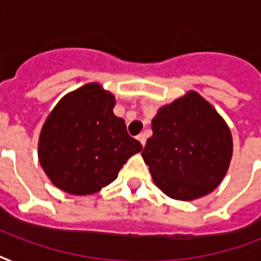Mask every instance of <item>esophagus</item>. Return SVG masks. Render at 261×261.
<instances>
[{"mask_svg": "<svg viewBox=\"0 0 261 261\" xmlns=\"http://www.w3.org/2000/svg\"><path fill=\"white\" fill-rule=\"evenodd\" d=\"M137 139H138L139 142H141V145H142V146H145V145H146V135L145 134H139L138 137H137Z\"/></svg>", "mask_w": 261, "mask_h": 261, "instance_id": "esophagus-1", "label": "esophagus"}]
</instances>
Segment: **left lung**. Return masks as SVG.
Returning <instances> with one entry per match:
<instances>
[{"label":"left lung","mask_w":261,"mask_h":261,"mask_svg":"<svg viewBox=\"0 0 261 261\" xmlns=\"http://www.w3.org/2000/svg\"><path fill=\"white\" fill-rule=\"evenodd\" d=\"M151 130L142 157L164 194L195 200L221 184L230 165L233 138L225 119L198 92L190 90L161 107Z\"/></svg>","instance_id":"8db88e82"}]
</instances>
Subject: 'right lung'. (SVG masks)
<instances>
[{"label": "right lung", "instance_id": "obj_1", "mask_svg": "<svg viewBox=\"0 0 261 261\" xmlns=\"http://www.w3.org/2000/svg\"><path fill=\"white\" fill-rule=\"evenodd\" d=\"M115 96L98 83L65 94L43 124L39 163L57 188L92 195L114 181L142 145L115 116Z\"/></svg>", "mask_w": 261, "mask_h": 261}]
</instances>
